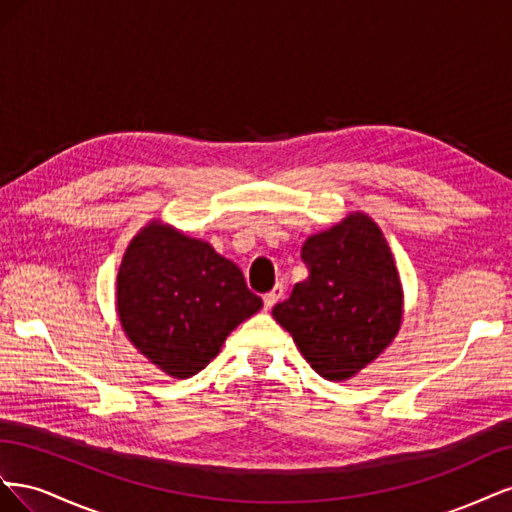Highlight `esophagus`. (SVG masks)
Wrapping results in <instances>:
<instances>
[{
    "mask_svg": "<svg viewBox=\"0 0 512 512\" xmlns=\"http://www.w3.org/2000/svg\"><path fill=\"white\" fill-rule=\"evenodd\" d=\"M282 297H284V286L282 284H275L273 290L267 292L265 297H262V301H265V309H271Z\"/></svg>",
    "mask_w": 512,
    "mask_h": 512,
    "instance_id": "1",
    "label": "esophagus"
}]
</instances>
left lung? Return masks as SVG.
<instances>
[{
	"instance_id": "1",
	"label": "left lung",
	"mask_w": 512,
	"mask_h": 512,
	"mask_svg": "<svg viewBox=\"0 0 512 512\" xmlns=\"http://www.w3.org/2000/svg\"><path fill=\"white\" fill-rule=\"evenodd\" d=\"M309 271L273 318L322 378H352L393 342L401 324V284L391 247L365 213L320 235L301 250Z\"/></svg>"
}]
</instances>
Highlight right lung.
<instances>
[{"label": "right lung", "instance_id": "right-lung-1", "mask_svg": "<svg viewBox=\"0 0 512 512\" xmlns=\"http://www.w3.org/2000/svg\"><path fill=\"white\" fill-rule=\"evenodd\" d=\"M260 307L235 262L170 226L143 228L121 260V327L168 376L190 378L205 369L228 333Z\"/></svg>", "mask_w": 512, "mask_h": 512}]
</instances>
